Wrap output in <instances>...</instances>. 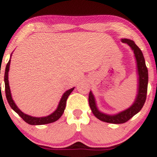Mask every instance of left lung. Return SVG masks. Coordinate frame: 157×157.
<instances>
[{"label":"left lung","instance_id":"left-lung-1","mask_svg":"<svg viewBox=\"0 0 157 157\" xmlns=\"http://www.w3.org/2000/svg\"><path fill=\"white\" fill-rule=\"evenodd\" d=\"M122 42L127 44L130 46L132 51L134 52L135 59L136 61V71L138 75V85H137V94L134 102L128 109L120 111L116 114H107L98 109L97 106L96 100L93 93L90 91L89 96V106L91 111L97 119L101 121L109 122L113 124H121L128 121L131 117L140 112V110L143 107L146 100L147 82H148V72L145 65V58L140 48L135 44L133 40L129 39H122Z\"/></svg>","mask_w":157,"mask_h":157}]
</instances>
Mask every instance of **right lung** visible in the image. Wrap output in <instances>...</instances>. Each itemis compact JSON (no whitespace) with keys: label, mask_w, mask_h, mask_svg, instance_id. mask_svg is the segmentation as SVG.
I'll list each match as a JSON object with an SVG mask.
<instances>
[{"label":"right lung","mask_w":157,"mask_h":157,"mask_svg":"<svg viewBox=\"0 0 157 157\" xmlns=\"http://www.w3.org/2000/svg\"><path fill=\"white\" fill-rule=\"evenodd\" d=\"M12 53L11 54L10 60H9L8 63H7L6 66V69H5V74H4L5 92H6V97L7 99V101H8L9 104H10V107L12 108V109H13L14 111H15V112L17 113L23 120H24L25 122H27L28 124H29V125H45V124L52 123V122L57 121V120H59L60 117L62 116L64 110L66 109V100H67L68 97L70 95V94L72 92L73 90L75 89V87L71 89H68L66 91V92H64L62 97H61L58 105H57V109H56L53 113H52L51 114L48 115V116L46 117H32V116H30V115L26 114V113H24L18 109V107L16 105L15 102H14L13 99H12V94H11L10 84H9L8 74H9V71H10L11 57H12Z\"/></svg>","instance_id":"right-lung-1"}]
</instances>
